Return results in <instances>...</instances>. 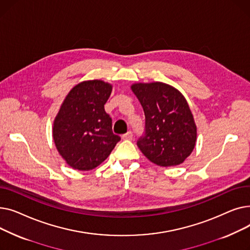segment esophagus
Wrapping results in <instances>:
<instances>
[{"label":"esophagus","instance_id":"1","mask_svg":"<svg viewBox=\"0 0 250 250\" xmlns=\"http://www.w3.org/2000/svg\"><path fill=\"white\" fill-rule=\"evenodd\" d=\"M123 140H133V133L132 132H127L126 134L122 136Z\"/></svg>","mask_w":250,"mask_h":250}]
</instances>
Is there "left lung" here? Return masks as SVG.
I'll list each match as a JSON object with an SVG mask.
<instances>
[{
	"label": "left lung",
	"mask_w": 250,
	"mask_h": 250,
	"mask_svg": "<svg viewBox=\"0 0 250 250\" xmlns=\"http://www.w3.org/2000/svg\"><path fill=\"white\" fill-rule=\"evenodd\" d=\"M130 89L146 117V134L138 147L147 158L162 167L177 166L191 154L196 125L186 97L162 82L134 83Z\"/></svg>",
	"instance_id": "1"
}]
</instances>
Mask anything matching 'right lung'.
Masks as SVG:
<instances>
[{
    "mask_svg": "<svg viewBox=\"0 0 250 250\" xmlns=\"http://www.w3.org/2000/svg\"><path fill=\"white\" fill-rule=\"evenodd\" d=\"M112 85L88 80L74 86L63 99L52 125V138L70 167L88 171L107 158L121 140L113 135L111 118L104 110Z\"/></svg>",
    "mask_w": 250,
    "mask_h": 250,
    "instance_id": "add662e5",
    "label": "right lung"
}]
</instances>
